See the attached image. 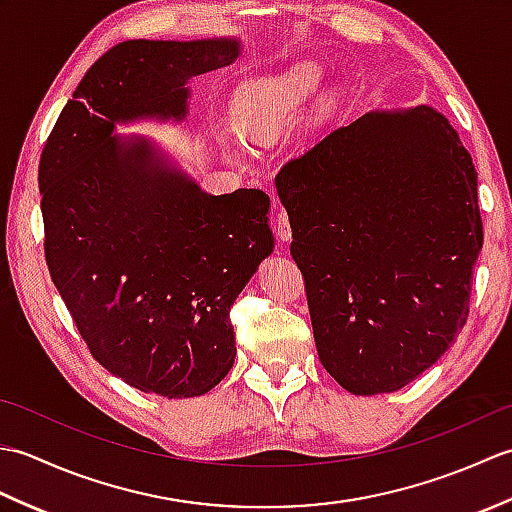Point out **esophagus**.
<instances>
[{
  "label": "esophagus",
  "mask_w": 512,
  "mask_h": 512,
  "mask_svg": "<svg viewBox=\"0 0 512 512\" xmlns=\"http://www.w3.org/2000/svg\"><path fill=\"white\" fill-rule=\"evenodd\" d=\"M275 233H277V237L281 239V242H290L292 228H290L288 213L284 209H277L275 211Z\"/></svg>",
  "instance_id": "esophagus-1"
}]
</instances>
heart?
<instances>
[{
  "instance_id": "obj_1",
  "label": "heart",
  "mask_w": 512,
  "mask_h": 512,
  "mask_svg": "<svg viewBox=\"0 0 512 512\" xmlns=\"http://www.w3.org/2000/svg\"><path fill=\"white\" fill-rule=\"evenodd\" d=\"M321 70L312 63H303L275 79L253 81L239 90L235 99V121L242 134L255 143L275 138L299 105L319 88Z\"/></svg>"
}]
</instances>
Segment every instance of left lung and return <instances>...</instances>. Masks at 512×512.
Segmentation results:
<instances>
[{"label":"left lung","instance_id":"obj_1","mask_svg":"<svg viewBox=\"0 0 512 512\" xmlns=\"http://www.w3.org/2000/svg\"><path fill=\"white\" fill-rule=\"evenodd\" d=\"M275 184L323 367L358 396L409 385L466 323L484 242L458 132L427 105L369 112Z\"/></svg>","mask_w":512,"mask_h":512}]
</instances>
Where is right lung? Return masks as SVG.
<instances>
[{
  "label": "right lung",
  "instance_id": "obj_1",
  "mask_svg": "<svg viewBox=\"0 0 512 512\" xmlns=\"http://www.w3.org/2000/svg\"><path fill=\"white\" fill-rule=\"evenodd\" d=\"M237 43L132 39L76 85L39 160L43 253L94 361L145 394L202 396L235 361L231 308L273 250L262 189L209 195L116 121L187 114Z\"/></svg>",
  "mask_w": 512,
  "mask_h": 512
}]
</instances>
